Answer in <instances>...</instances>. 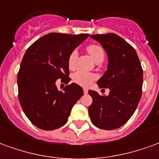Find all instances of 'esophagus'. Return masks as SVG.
Instances as JSON below:
<instances>
[{
	"label": "esophagus",
	"instance_id": "34e87169",
	"mask_svg": "<svg viewBox=\"0 0 159 159\" xmlns=\"http://www.w3.org/2000/svg\"><path fill=\"white\" fill-rule=\"evenodd\" d=\"M83 91H84V94L88 93V89H86V88H84V89H83Z\"/></svg>",
	"mask_w": 159,
	"mask_h": 159
}]
</instances>
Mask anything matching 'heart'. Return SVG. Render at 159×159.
Listing matches in <instances>:
<instances>
[{
    "label": "heart",
    "instance_id": "1",
    "mask_svg": "<svg viewBox=\"0 0 159 159\" xmlns=\"http://www.w3.org/2000/svg\"><path fill=\"white\" fill-rule=\"evenodd\" d=\"M87 51L95 62L99 61V60H103L104 51L102 47L99 45H96V44L90 45V46H87ZM76 60H77V52L74 51L70 54L68 60V68L70 69H75V68ZM94 80H95V77L93 75L89 74V73H86V72L81 71V70L76 72L73 76V80L75 81L76 84H80L81 86H84V87H87L89 85H91Z\"/></svg>",
    "mask_w": 159,
    "mask_h": 159
}]
</instances>
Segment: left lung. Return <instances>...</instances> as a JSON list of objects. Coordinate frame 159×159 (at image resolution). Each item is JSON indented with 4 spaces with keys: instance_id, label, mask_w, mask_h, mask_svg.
Instances as JSON below:
<instances>
[{
    "instance_id": "left-lung-1",
    "label": "left lung",
    "mask_w": 159,
    "mask_h": 159,
    "mask_svg": "<svg viewBox=\"0 0 159 159\" xmlns=\"http://www.w3.org/2000/svg\"><path fill=\"white\" fill-rule=\"evenodd\" d=\"M105 50L108 63L97 83L109 89L108 96L90 90L92 103L89 115L94 125L102 129H116L135 113L142 93L143 71L135 50L115 34L91 35ZM103 90V89H102Z\"/></svg>"
}]
</instances>
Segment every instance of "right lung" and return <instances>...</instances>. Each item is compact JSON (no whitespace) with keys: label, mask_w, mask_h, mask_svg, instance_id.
Returning a JSON list of instances; mask_svg holds the SVG:
<instances>
[{"label":"right lung","mask_w":159,"mask_h":159,"mask_svg":"<svg viewBox=\"0 0 159 159\" xmlns=\"http://www.w3.org/2000/svg\"><path fill=\"white\" fill-rule=\"evenodd\" d=\"M88 36L50 33L26 51L18 74V100L25 115L38 128L53 130L64 125L73 106L84 95L75 83L59 91L56 81L70 80L68 57Z\"/></svg>","instance_id":"add662e5"}]
</instances>
